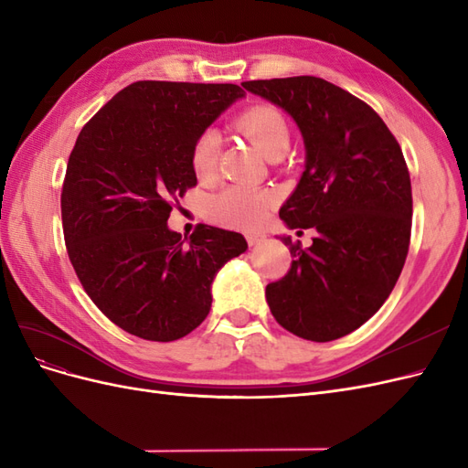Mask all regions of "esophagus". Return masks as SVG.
<instances>
[{"mask_svg":"<svg viewBox=\"0 0 468 468\" xmlns=\"http://www.w3.org/2000/svg\"><path fill=\"white\" fill-rule=\"evenodd\" d=\"M246 239H248V244L250 246H260L263 239H265V236L263 234H256V232H250L248 236H246Z\"/></svg>","mask_w":468,"mask_h":468,"instance_id":"obj_1","label":"esophagus"}]
</instances>
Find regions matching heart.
Here are the masks:
<instances>
[{
  "label": "heart",
  "mask_w": 468,
  "mask_h": 468,
  "mask_svg": "<svg viewBox=\"0 0 468 468\" xmlns=\"http://www.w3.org/2000/svg\"><path fill=\"white\" fill-rule=\"evenodd\" d=\"M238 131L246 134L267 160L289 148V126L285 117L271 105H256L246 109L236 119ZM220 152V134L207 129L197 136L191 148V167L197 177L208 179L215 176ZM277 205V193L271 189H256L244 186H230L208 201V217L224 226L234 229H258L269 212Z\"/></svg>",
  "instance_id": "heart-1"
}]
</instances>
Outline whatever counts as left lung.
I'll list each match as a JSON object with an SVG mask.
<instances>
[{"mask_svg":"<svg viewBox=\"0 0 468 468\" xmlns=\"http://www.w3.org/2000/svg\"><path fill=\"white\" fill-rule=\"evenodd\" d=\"M242 86L285 109L301 129L304 172L279 217L289 229L318 232L310 248L281 238L292 263L267 285V304L291 334L332 342L385 304L404 267L412 186L400 144L369 105L322 78Z\"/></svg>","mask_w":468,"mask_h":468,"instance_id":"1","label":"left lung"}]
</instances>
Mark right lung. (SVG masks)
<instances>
[{
	"instance_id": "add662e5",
	"label": "right lung",
	"mask_w": 468,
	"mask_h": 468,
	"mask_svg": "<svg viewBox=\"0 0 468 468\" xmlns=\"http://www.w3.org/2000/svg\"><path fill=\"white\" fill-rule=\"evenodd\" d=\"M239 97L234 83L134 81L76 140L60 197L68 258L124 332L187 335L208 314L218 269L248 250L242 234L215 226L199 224L187 243L167 229L174 201L197 186V136Z\"/></svg>"
}]
</instances>
